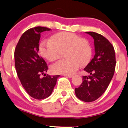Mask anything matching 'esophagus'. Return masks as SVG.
I'll return each mask as SVG.
<instances>
[{"label": "esophagus", "mask_w": 128, "mask_h": 128, "mask_svg": "<svg viewBox=\"0 0 128 128\" xmlns=\"http://www.w3.org/2000/svg\"><path fill=\"white\" fill-rule=\"evenodd\" d=\"M64 76L68 77V78H72V77L73 76V75H72V74H64Z\"/></svg>", "instance_id": "1"}]
</instances>
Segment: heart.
<instances>
[{"instance_id":"1","label":"heart","mask_w":128,"mask_h":128,"mask_svg":"<svg viewBox=\"0 0 128 128\" xmlns=\"http://www.w3.org/2000/svg\"><path fill=\"white\" fill-rule=\"evenodd\" d=\"M65 50L68 58L52 66L54 73L73 74L78 69L80 64H86L92 55V46L88 40L66 32L54 34L50 40L42 42L39 46V52L42 56L50 62L60 58Z\"/></svg>"}]
</instances>
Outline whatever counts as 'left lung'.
Segmentation results:
<instances>
[{
  "mask_svg": "<svg viewBox=\"0 0 128 128\" xmlns=\"http://www.w3.org/2000/svg\"><path fill=\"white\" fill-rule=\"evenodd\" d=\"M94 39L95 55L84 68L90 75L83 76V82L75 88L77 98L84 102L96 100L105 92L114 75L115 52L112 44L101 34L87 32Z\"/></svg>",
  "mask_w": 128,
  "mask_h": 128,
  "instance_id": "left-lung-1",
  "label": "left lung"
}]
</instances>
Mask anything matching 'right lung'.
Instances as JSON below:
<instances>
[{"instance_id": "right-lung-1", "label": "right lung", "mask_w": 128, "mask_h": 128, "mask_svg": "<svg viewBox=\"0 0 128 128\" xmlns=\"http://www.w3.org/2000/svg\"><path fill=\"white\" fill-rule=\"evenodd\" d=\"M51 29L36 26L25 31L18 40L14 52L15 66L22 85L26 93L36 100L48 98L52 94L60 75H45L48 66L38 54L40 34Z\"/></svg>"}]
</instances>
